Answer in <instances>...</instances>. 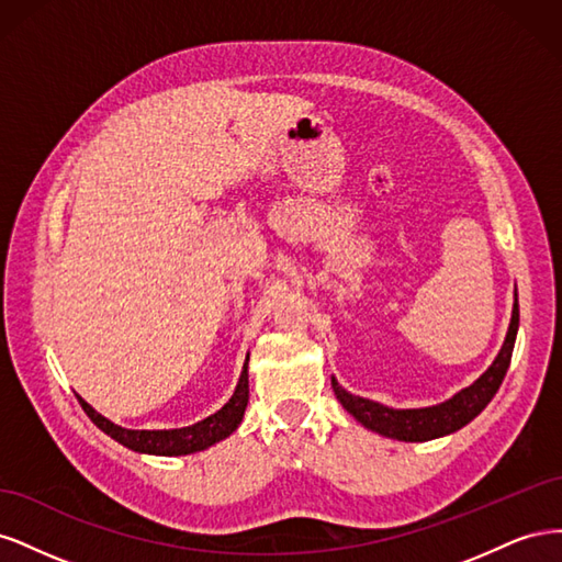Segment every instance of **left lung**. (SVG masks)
Listing matches in <instances>:
<instances>
[{"mask_svg":"<svg viewBox=\"0 0 562 562\" xmlns=\"http://www.w3.org/2000/svg\"><path fill=\"white\" fill-rule=\"evenodd\" d=\"M518 321H520V314H518V291H516L512 323H508L504 345L495 356V361L490 363V368L479 380L464 389H459L454 396H450L443 403H436L429 407H389L378 401L349 394L342 384H339L335 378H330L333 391L337 401L342 403L345 411L356 422H361L366 429L375 431L380 436L405 440V443H424V440L450 436L462 427H467L471 419L479 417L485 411V405L495 398L497 389L508 370V363H512V353H514L516 335H518Z\"/></svg>","mask_w":562,"mask_h":562,"instance_id":"8db88e82","label":"left lung"}]
</instances>
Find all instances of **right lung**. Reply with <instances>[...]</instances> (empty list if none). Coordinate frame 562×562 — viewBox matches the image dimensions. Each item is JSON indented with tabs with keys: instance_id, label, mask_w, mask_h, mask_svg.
<instances>
[{
	"instance_id": "obj_1",
	"label": "right lung",
	"mask_w": 562,
	"mask_h": 562,
	"mask_svg": "<svg viewBox=\"0 0 562 562\" xmlns=\"http://www.w3.org/2000/svg\"><path fill=\"white\" fill-rule=\"evenodd\" d=\"M77 398L83 407V413L91 417V422L95 424L100 431H105L110 438L116 440V443H122L124 448H128L133 452L159 454V457L192 454V452H201V450H206V448L220 443V440H225L241 424L246 405H248V356L244 361L241 375H239V382H236L232 398L223 407H220L217 413L192 424V427L157 429V431L126 429V427H119V424L110 422L98 411H93V407L81 396H77Z\"/></svg>"
}]
</instances>
